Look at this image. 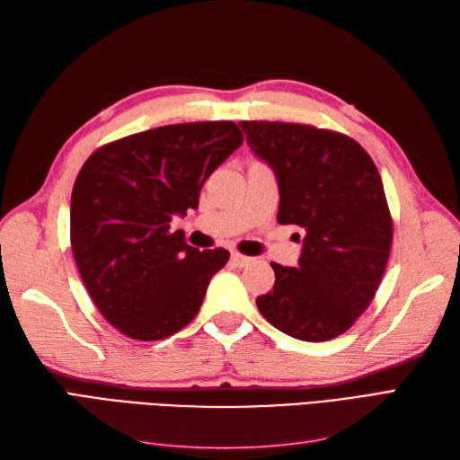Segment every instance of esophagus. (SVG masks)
<instances>
[{
	"label": "esophagus",
	"instance_id": "1",
	"mask_svg": "<svg viewBox=\"0 0 460 460\" xmlns=\"http://www.w3.org/2000/svg\"><path fill=\"white\" fill-rule=\"evenodd\" d=\"M232 262L235 264V267H247L249 262H252V257H245L242 253H232Z\"/></svg>",
	"mask_w": 460,
	"mask_h": 460
}]
</instances>
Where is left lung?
I'll return each mask as SVG.
<instances>
[{"label": "left lung", "mask_w": 460, "mask_h": 460, "mask_svg": "<svg viewBox=\"0 0 460 460\" xmlns=\"http://www.w3.org/2000/svg\"><path fill=\"white\" fill-rule=\"evenodd\" d=\"M247 144L274 171L278 222L305 230L297 267L270 262L276 280L257 307L303 341L349 330L376 296L394 240L384 184L349 136L294 122L242 120Z\"/></svg>", "instance_id": "8db88e82"}]
</instances>
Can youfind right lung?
I'll return each instance as SVG.
<instances>
[{
	"label": "right lung",
	"mask_w": 460,
	"mask_h": 460,
	"mask_svg": "<svg viewBox=\"0 0 460 460\" xmlns=\"http://www.w3.org/2000/svg\"><path fill=\"white\" fill-rule=\"evenodd\" d=\"M243 142L232 120L169 124L95 149L71 196V245L109 324L157 341L190 324L226 249H199L171 230L198 208L205 180Z\"/></svg>",
	"instance_id": "add662e5"
}]
</instances>
